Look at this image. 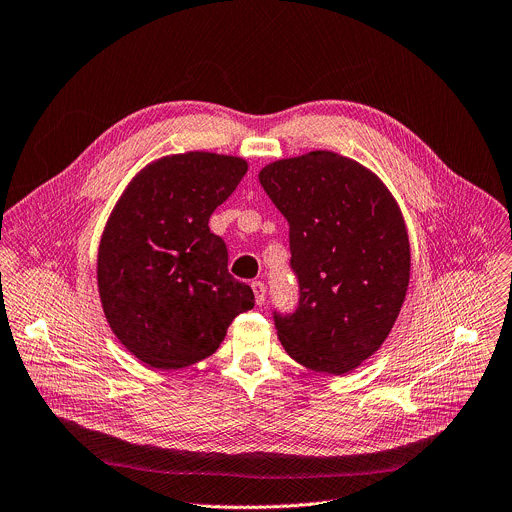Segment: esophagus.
<instances>
[{
    "instance_id": "1",
    "label": "esophagus",
    "mask_w": 512,
    "mask_h": 512,
    "mask_svg": "<svg viewBox=\"0 0 512 512\" xmlns=\"http://www.w3.org/2000/svg\"><path fill=\"white\" fill-rule=\"evenodd\" d=\"M251 287H253V294H255V302L257 306H263L265 304V283L263 281H251Z\"/></svg>"
}]
</instances>
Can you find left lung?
Returning <instances> with one entry per match:
<instances>
[{"label":"left lung","mask_w":512,"mask_h":512,"mask_svg":"<svg viewBox=\"0 0 512 512\" xmlns=\"http://www.w3.org/2000/svg\"><path fill=\"white\" fill-rule=\"evenodd\" d=\"M267 196L289 223L294 314H275L285 352L306 369L346 375L387 340L405 302L411 249L401 208L362 164L316 150L267 164Z\"/></svg>","instance_id":"left-lung-1"}]
</instances>
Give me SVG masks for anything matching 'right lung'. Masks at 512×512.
Returning <instances> with one entry per match:
<instances>
[{"label": "right lung", "mask_w": 512, "mask_h": 512, "mask_svg": "<svg viewBox=\"0 0 512 512\" xmlns=\"http://www.w3.org/2000/svg\"><path fill=\"white\" fill-rule=\"evenodd\" d=\"M237 156L172 154L145 166L111 210L97 255V285L117 340L143 364L178 371L221 346L255 306L229 269L208 218L247 174Z\"/></svg>", "instance_id": "1"}]
</instances>
